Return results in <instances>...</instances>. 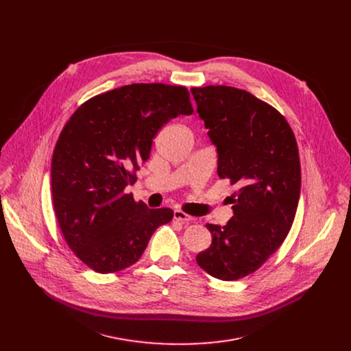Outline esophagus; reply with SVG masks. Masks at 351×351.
I'll use <instances>...</instances> for the list:
<instances>
[{"instance_id": "esophagus-1", "label": "esophagus", "mask_w": 351, "mask_h": 351, "mask_svg": "<svg viewBox=\"0 0 351 351\" xmlns=\"http://www.w3.org/2000/svg\"><path fill=\"white\" fill-rule=\"evenodd\" d=\"M173 218H175L176 221L183 222V223H191V222L194 221V218H193L191 215L186 214V213H184V211H182V210H175V213H173Z\"/></svg>"}]
</instances>
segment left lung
Listing matches in <instances>:
<instances>
[{
	"instance_id": "left-lung-1",
	"label": "left lung",
	"mask_w": 351,
	"mask_h": 351,
	"mask_svg": "<svg viewBox=\"0 0 351 351\" xmlns=\"http://www.w3.org/2000/svg\"><path fill=\"white\" fill-rule=\"evenodd\" d=\"M197 112L218 152V176L237 184L233 217L207 223L213 243L197 264L237 280L256 272L285 241L302 186L298 147L285 117L252 93L230 86L193 87Z\"/></svg>"
}]
</instances>
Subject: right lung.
<instances>
[{
    "mask_svg": "<svg viewBox=\"0 0 351 351\" xmlns=\"http://www.w3.org/2000/svg\"><path fill=\"white\" fill-rule=\"evenodd\" d=\"M184 86L133 83L84 101L64 126L51 161V191L64 239L99 274L138 261L171 208H148L123 190L149 158L153 138L178 115H191Z\"/></svg>",
    "mask_w": 351,
    "mask_h": 351,
    "instance_id": "obj_1",
    "label": "right lung"
}]
</instances>
